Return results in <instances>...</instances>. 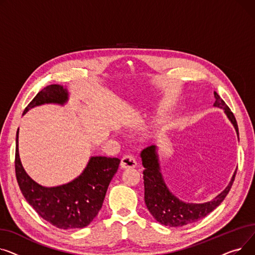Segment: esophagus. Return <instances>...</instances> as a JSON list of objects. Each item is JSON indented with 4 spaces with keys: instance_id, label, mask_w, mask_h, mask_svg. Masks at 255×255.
<instances>
[{
    "instance_id": "esophagus-1",
    "label": "esophagus",
    "mask_w": 255,
    "mask_h": 255,
    "mask_svg": "<svg viewBox=\"0 0 255 255\" xmlns=\"http://www.w3.org/2000/svg\"><path fill=\"white\" fill-rule=\"evenodd\" d=\"M136 166H137V161H136V158H134L132 155L127 154L122 158V161H121L122 169H125V170L133 169L136 168Z\"/></svg>"
}]
</instances>
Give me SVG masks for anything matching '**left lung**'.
<instances>
[{
    "instance_id": "obj_1",
    "label": "left lung",
    "mask_w": 255,
    "mask_h": 255,
    "mask_svg": "<svg viewBox=\"0 0 255 255\" xmlns=\"http://www.w3.org/2000/svg\"><path fill=\"white\" fill-rule=\"evenodd\" d=\"M215 103L214 106L222 108L226 112L227 116L236 128L239 134V128L235 115L216 92H214ZM157 147L152 145L145 148L141 152L142 164L145 168L143 171L144 179V200L147 209L152 214V216L159 223L167 227H182L185 224L196 222L209 213L212 212L216 207H218L221 202L228 196L229 191L234 183L237 170L235 171L231 182L221 193L210 201L204 204H188L177 199L172 192L168 189L159 169L158 155L156 152Z\"/></svg>"
}]
</instances>
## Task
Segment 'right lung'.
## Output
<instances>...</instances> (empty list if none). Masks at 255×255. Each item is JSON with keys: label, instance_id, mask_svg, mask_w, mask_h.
I'll return each instance as SVG.
<instances>
[{"label": "right lung", "instance_id": "right-lung-1", "mask_svg": "<svg viewBox=\"0 0 255 255\" xmlns=\"http://www.w3.org/2000/svg\"><path fill=\"white\" fill-rule=\"evenodd\" d=\"M68 97V91L63 86L48 85L27 105L23 114L43 104L64 105ZM119 163L121 159L116 157L93 156L81 175L73 181L55 187H44L25 173L18 153V129L16 132L15 174L22 196L44 220L58 229H82L95 219Z\"/></svg>", "mask_w": 255, "mask_h": 255}]
</instances>
